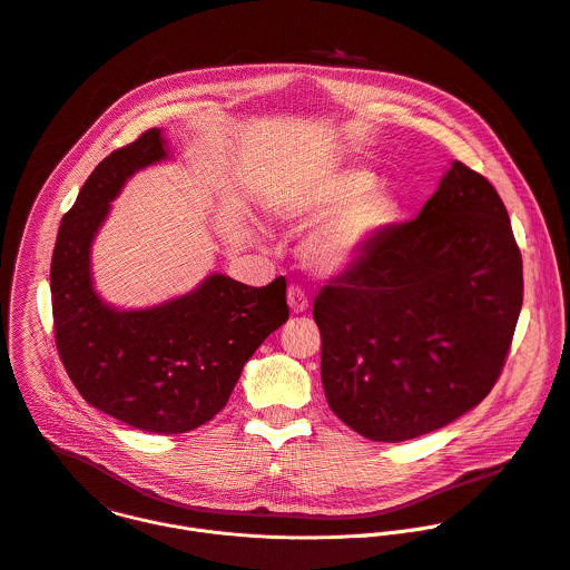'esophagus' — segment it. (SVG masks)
<instances>
[{"label": "esophagus", "mask_w": 570, "mask_h": 570, "mask_svg": "<svg viewBox=\"0 0 570 570\" xmlns=\"http://www.w3.org/2000/svg\"><path fill=\"white\" fill-rule=\"evenodd\" d=\"M288 306H291L293 313H304L308 308L306 293L299 286H291L288 288Z\"/></svg>", "instance_id": "34e87169"}]
</instances>
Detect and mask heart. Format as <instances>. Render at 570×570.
<instances>
[{"mask_svg": "<svg viewBox=\"0 0 570 570\" xmlns=\"http://www.w3.org/2000/svg\"><path fill=\"white\" fill-rule=\"evenodd\" d=\"M266 210L291 226L320 222L302 242V259L320 277H340L390 230L399 204L368 169L337 167L284 183Z\"/></svg>", "mask_w": 570, "mask_h": 570, "instance_id": "b5f03b06", "label": "heart"}]
</instances>
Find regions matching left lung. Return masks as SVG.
I'll use <instances>...</instances> for the list:
<instances>
[{"instance_id": "obj_1", "label": "left lung", "mask_w": 570, "mask_h": 570, "mask_svg": "<svg viewBox=\"0 0 570 570\" xmlns=\"http://www.w3.org/2000/svg\"><path fill=\"white\" fill-rule=\"evenodd\" d=\"M523 302L521 253L488 178L454 160L313 304L333 414L371 441L436 432L494 387Z\"/></svg>"}]
</instances>
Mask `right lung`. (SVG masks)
Wrapping results in <instances>:
<instances>
[{
	"label": "right lung",
	"instance_id": "right-lung-1",
	"mask_svg": "<svg viewBox=\"0 0 570 570\" xmlns=\"http://www.w3.org/2000/svg\"><path fill=\"white\" fill-rule=\"evenodd\" d=\"M169 158L160 129L111 151L65 215L51 262L62 364L102 414L151 434H183L228 403L244 364L288 320L286 279L253 288L222 273L147 308H118L94 286L91 246L111 202L140 169Z\"/></svg>",
	"mask_w": 570,
	"mask_h": 570
}]
</instances>
